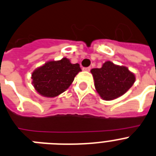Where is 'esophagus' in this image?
<instances>
[{
    "label": "esophagus",
    "mask_w": 156,
    "mask_h": 156,
    "mask_svg": "<svg viewBox=\"0 0 156 156\" xmlns=\"http://www.w3.org/2000/svg\"><path fill=\"white\" fill-rule=\"evenodd\" d=\"M83 71H90L91 70V67H87V68H83Z\"/></svg>",
    "instance_id": "1"
}]
</instances>
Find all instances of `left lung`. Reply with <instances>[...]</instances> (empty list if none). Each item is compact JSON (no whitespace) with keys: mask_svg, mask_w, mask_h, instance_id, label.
<instances>
[{"mask_svg":"<svg viewBox=\"0 0 156 156\" xmlns=\"http://www.w3.org/2000/svg\"><path fill=\"white\" fill-rule=\"evenodd\" d=\"M94 87L99 96L109 101L123 95L133 85L135 74L126 66L106 62L100 69H92Z\"/></svg>","mask_w":156,"mask_h":156,"instance_id":"obj_1","label":"left lung"}]
</instances>
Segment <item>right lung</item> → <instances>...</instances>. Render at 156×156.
<instances>
[{
  "label": "right lung",
  "instance_id": "obj_1",
  "mask_svg": "<svg viewBox=\"0 0 156 156\" xmlns=\"http://www.w3.org/2000/svg\"><path fill=\"white\" fill-rule=\"evenodd\" d=\"M80 71L79 64H72L66 58L49 61L33 71L32 84L40 95L54 98L66 91Z\"/></svg>",
  "mask_w": 156,
  "mask_h": 156
}]
</instances>
